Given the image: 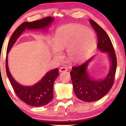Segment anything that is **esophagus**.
<instances>
[{"instance_id":"1","label":"esophagus","mask_w":126,"mask_h":126,"mask_svg":"<svg viewBox=\"0 0 126 126\" xmlns=\"http://www.w3.org/2000/svg\"><path fill=\"white\" fill-rule=\"evenodd\" d=\"M67 71V68H65V67H61L60 68L59 72H66Z\"/></svg>"}]
</instances>
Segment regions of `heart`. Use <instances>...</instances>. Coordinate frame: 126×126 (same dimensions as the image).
<instances>
[{
	"mask_svg": "<svg viewBox=\"0 0 126 126\" xmlns=\"http://www.w3.org/2000/svg\"><path fill=\"white\" fill-rule=\"evenodd\" d=\"M96 45V38L92 30L81 26L69 25L57 31L52 53L54 57H61L62 51L67 49V56L73 63L85 60Z\"/></svg>",
	"mask_w": 126,
	"mask_h": 126,
	"instance_id": "heart-1",
	"label": "heart"
}]
</instances>
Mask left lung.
I'll use <instances>...</instances> for the list:
<instances>
[{"instance_id":"1","label":"left lung","mask_w":126,"mask_h":126,"mask_svg":"<svg viewBox=\"0 0 126 126\" xmlns=\"http://www.w3.org/2000/svg\"><path fill=\"white\" fill-rule=\"evenodd\" d=\"M96 32L97 47L103 52L107 53L111 65L107 77L103 80L91 79L87 72V68L92 57L82 64L72 68L70 72L75 94L79 99L87 102L97 101L106 95L112 87L116 70L117 60L115 50L109 36L94 20H89Z\"/></svg>"}]
</instances>
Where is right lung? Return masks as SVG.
Listing matches in <instances>:
<instances>
[{"mask_svg":"<svg viewBox=\"0 0 126 126\" xmlns=\"http://www.w3.org/2000/svg\"><path fill=\"white\" fill-rule=\"evenodd\" d=\"M54 19L47 16L42 19L32 22H23L12 34L8 44L6 60L7 75L13 87L15 94L20 100L32 107H42L47 104L52 100L53 97V84L58 76V69H54L48 72L46 75L33 86L26 87L18 83L12 76L8 67V53L16 39L22 32L27 29H39L45 28L49 26Z\"/></svg>","mask_w":126,"mask_h":126,"instance_id":"1","label":"right lung"}]
</instances>
